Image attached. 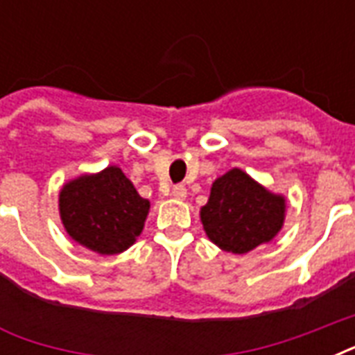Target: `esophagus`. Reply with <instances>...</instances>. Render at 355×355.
Masks as SVG:
<instances>
[{
    "label": "esophagus",
    "mask_w": 355,
    "mask_h": 355,
    "mask_svg": "<svg viewBox=\"0 0 355 355\" xmlns=\"http://www.w3.org/2000/svg\"><path fill=\"white\" fill-rule=\"evenodd\" d=\"M171 195L175 197V199L184 200L186 199V195H188V189H186V186H182V184H177V186H173Z\"/></svg>",
    "instance_id": "1"
}]
</instances>
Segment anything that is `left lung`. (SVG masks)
I'll list each match as a JSON object with an SVG mask.
<instances>
[{"mask_svg": "<svg viewBox=\"0 0 355 355\" xmlns=\"http://www.w3.org/2000/svg\"><path fill=\"white\" fill-rule=\"evenodd\" d=\"M286 197L254 180L239 167L214 180L200 208V223L214 245L232 254H247L270 243L286 221Z\"/></svg>", "mask_w": 355, "mask_h": 355, "instance_id": "obj_1", "label": "left lung"}]
</instances>
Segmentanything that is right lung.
Listing matches in <instances>:
<instances>
[{"label": "right lung", "instance_id": "right-lung-1", "mask_svg": "<svg viewBox=\"0 0 355 355\" xmlns=\"http://www.w3.org/2000/svg\"><path fill=\"white\" fill-rule=\"evenodd\" d=\"M149 208V200L139 197L118 166L71 178L58 193L64 230L80 247L101 256L132 247L144 230Z\"/></svg>", "mask_w": 355, "mask_h": 355}]
</instances>
